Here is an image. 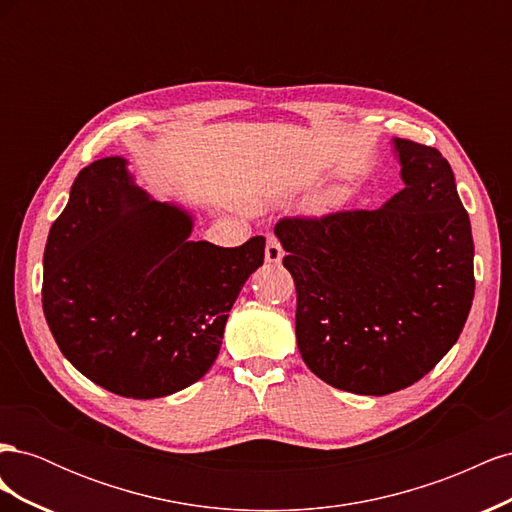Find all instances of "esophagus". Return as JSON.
Returning a JSON list of instances; mask_svg holds the SVG:
<instances>
[{
    "mask_svg": "<svg viewBox=\"0 0 512 512\" xmlns=\"http://www.w3.org/2000/svg\"><path fill=\"white\" fill-rule=\"evenodd\" d=\"M265 258H267V262H273V265L282 262V258H284V250H282V245H280V241H277L275 235H267Z\"/></svg>",
    "mask_w": 512,
    "mask_h": 512,
    "instance_id": "34e87169",
    "label": "esophagus"
}]
</instances>
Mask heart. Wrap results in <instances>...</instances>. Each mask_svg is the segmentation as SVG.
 <instances>
[{
    "mask_svg": "<svg viewBox=\"0 0 512 512\" xmlns=\"http://www.w3.org/2000/svg\"><path fill=\"white\" fill-rule=\"evenodd\" d=\"M342 200H344V192L333 188V190L324 192V194L318 198V207H320V209H331V207H337L339 203H342Z\"/></svg>",
    "mask_w": 512,
    "mask_h": 512,
    "instance_id": "obj_1",
    "label": "heart"
}]
</instances>
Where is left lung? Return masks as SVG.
I'll return each mask as SVG.
<instances>
[{"label": "left lung", "mask_w": 512, "mask_h": 512, "mask_svg": "<svg viewBox=\"0 0 512 512\" xmlns=\"http://www.w3.org/2000/svg\"><path fill=\"white\" fill-rule=\"evenodd\" d=\"M406 188L380 209L284 218L305 365L356 395L421 380L459 339L474 299V241L442 153L393 138Z\"/></svg>", "instance_id": "1"}]
</instances>
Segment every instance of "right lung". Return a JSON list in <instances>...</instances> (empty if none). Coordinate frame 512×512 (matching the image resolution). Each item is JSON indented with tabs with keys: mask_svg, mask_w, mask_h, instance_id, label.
<instances>
[{
	"mask_svg": "<svg viewBox=\"0 0 512 512\" xmlns=\"http://www.w3.org/2000/svg\"><path fill=\"white\" fill-rule=\"evenodd\" d=\"M192 215L149 198L113 156L85 166L44 247L42 309L61 354L121 397L173 395L220 354L230 307L265 260L190 241Z\"/></svg>",
	"mask_w": 512,
	"mask_h": 512,
	"instance_id": "add662e5",
	"label": "right lung"
}]
</instances>
